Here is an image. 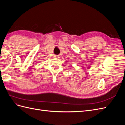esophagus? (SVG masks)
I'll use <instances>...</instances> for the list:
<instances>
[{"label": "esophagus", "instance_id": "esophagus-1", "mask_svg": "<svg viewBox=\"0 0 125 125\" xmlns=\"http://www.w3.org/2000/svg\"><path fill=\"white\" fill-rule=\"evenodd\" d=\"M55 58H60L59 56H57V55H55Z\"/></svg>", "mask_w": 125, "mask_h": 125}]
</instances>
